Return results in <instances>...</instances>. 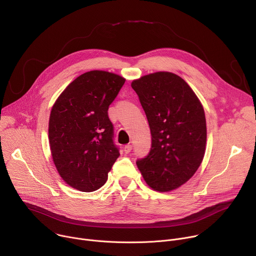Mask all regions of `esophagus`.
Returning <instances> with one entry per match:
<instances>
[{
    "label": "esophagus",
    "mask_w": 256,
    "mask_h": 256,
    "mask_svg": "<svg viewBox=\"0 0 256 256\" xmlns=\"http://www.w3.org/2000/svg\"><path fill=\"white\" fill-rule=\"evenodd\" d=\"M132 145H126L124 151L126 154H128V153L132 151Z\"/></svg>",
    "instance_id": "obj_1"
}]
</instances>
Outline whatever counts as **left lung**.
Instances as JSON below:
<instances>
[{"mask_svg":"<svg viewBox=\"0 0 256 256\" xmlns=\"http://www.w3.org/2000/svg\"><path fill=\"white\" fill-rule=\"evenodd\" d=\"M146 113L152 144L136 160L153 190L168 192L188 182L205 153L206 120L195 92L178 76L160 72L132 82Z\"/></svg>","mask_w":256,"mask_h":256,"instance_id":"left-lung-1","label":"left lung"}]
</instances>
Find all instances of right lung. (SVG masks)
I'll return each instance as SVG.
<instances>
[{"mask_svg": "<svg viewBox=\"0 0 256 256\" xmlns=\"http://www.w3.org/2000/svg\"><path fill=\"white\" fill-rule=\"evenodd\" d=\"M124 82L107 72H86L68 84L51 110L52 157L59 174L72 188L100 189L120 155L108 108Z\"/></svg>", "mask_w": 256, "mask_h": 256, "instance_id": "obj_1", "label": "right lung"}]
</instances>
